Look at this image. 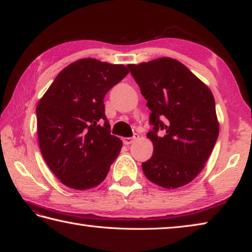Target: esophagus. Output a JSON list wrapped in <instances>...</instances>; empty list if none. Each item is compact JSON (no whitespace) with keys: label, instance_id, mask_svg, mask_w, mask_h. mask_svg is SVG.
Instances as JSON below:
<instances>
[{"label":"esophagus","instance_id":"esophagus-1","mask_svg":"<svg viewBox=\"0 0 252 252\" xmlns=\"http://www.w3.org/2000/svg\"><path fill=\"white\" fill-rule=\"evenodd\" d=\"M138 138H139V134L135 133L133 136H132V138H123L122 141H123V143L126 144V146H129V144L133 143Z\"/></svg>","mask_w":252,"mask_h":252}]
</instances>
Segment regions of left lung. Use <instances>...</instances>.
I'll list each match as a JSON object with an SVG mask.
<instances>
[{"instance_id": "obj_1", "label": "left lung", "mask_w": 252, "mask_h": 252, "mask_svg": "<svg viewBox=\"0 0 252 252\" xmlns=\"http://www.w3.org/2000/svg\"><path fill=\"white\" fill-rule=\"evenodd\" d=\"M151 110L147 136L153 155L142 163L151 182L165 189L188 185L201 172L219 135L215 97L186 65L160 58L127 65ZM162 134L157 135V132Z\"/></svg>"}]
</instances>
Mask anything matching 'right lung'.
Wrapping results in <instances>:
<instances>
[{"mask_svg": "<svg viewBox=\"0 0 252 252\" xmlns=\"http://www.w3.org/2000/svg\"><path fill=\"white\" fill-rule=\"evenodd\" d=\"M127 73L123 64L78 60L60 72L36 105L42 156L71 189L99 186L121 151V140L110 134L103 99Z\"/></svg>", "mask_w": 252, "mask_h": 252, "instance_id": "1", "label": "right lung"}]
</instances>
